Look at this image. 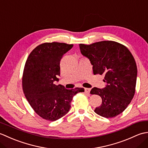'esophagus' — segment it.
Here are the masks:
<instances>
[{
	"instance_id": "34e87169",
	"label": "esophagus",
	"mask_w": 148,
	"mask_h": 148,
	"mask_svg": "<svg viewBox=\"0 0 148 148\" xmlns=\"http://www.w3.org/2000/svg\"><path fill=\"white\" fill-rule=\"evenodd\" d=\"M90 90H91L90 88H84V91H85V93H88V94L90 93Z\"/></svg>"
}]
</instances>
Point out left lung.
Wrapping results in <instances>:
<instances>
[{"instance_id": "8db88e82", "label": "left lung", "mask_w": 148, "mask_h": 148, "mask_svg": "<svg viewBox=\"0 0 148 148\" xmlns=\"http://www.w3.org/2000/svg\"><path fill=\"white\" fill-rule=\"evenodd\" d=\"M79 48L93 65V74L103 75L107 84L104 88L94 87L90 91L102 100L94 111L107 118L121 114L136 92L137 68L133 55L126 46L112 40L79 44Z\"/></svg>"}]
</instances>
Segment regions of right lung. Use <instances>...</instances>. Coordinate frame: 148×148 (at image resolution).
Wrapping results in <instances>:
<instances>
[{
  "instance_id": "right-lung-1",
  "label": "right lung",
  "mask_w": 148,
  "mask_h": 148,
  "mask_svg": "<svg viewBox=\"0 0 148 148\" xmlns=\"http://www.w3.org/2000/svg\"><path fill=\"white\" fill-rule=\"evenodd\" d=\"M72 47L62 42L41 44L30 53L25 65L22 77L25 96L34 111L46 120L56 121L65 115L73 97L84 92L83 88L67 90L54 83L59 80L62 56Z\"/></svg>"
}]
</instances>
